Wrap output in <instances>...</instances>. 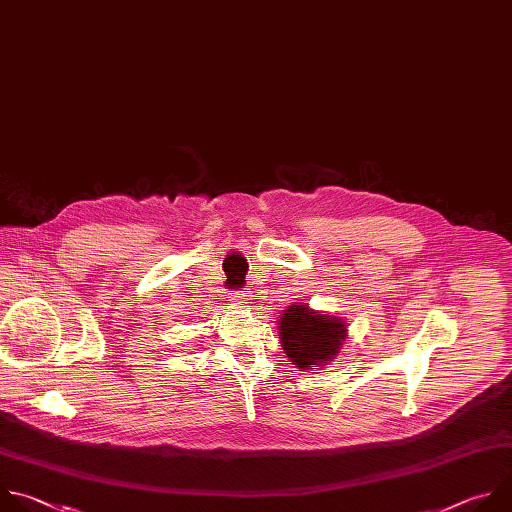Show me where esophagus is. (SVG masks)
I'll return each instance as SVG.
<instances>
[{"instance_id":"34e87169","label":"esophagus","mask_w":512,"mask_h":512,"mask_svg":"<svg viewBox=\"0 0 512 512\" xmlns=\"http://www.w3.org/2000/svg\"><path fill=\"white\" fill-rule=\"evenodd\" d=\"M250 290H234V292H230V300L234 302V304H240V306H244V304H248V300H250Z\"/></svg>"}]
</instances>
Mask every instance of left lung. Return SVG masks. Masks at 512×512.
<instances>
[{
  "mask_svg": "<svg viewBox=\"0 0 512 512\" xmlns=\"http://www.w3.org/2000/svg\"><path fill=\"white\" fill-rule=\"evenodd\" d=\"M278 321L282 349L300 371L333 361L347 339L343 319L315 313L306 302L288 306Z\"/></svg>",
  "mask_w": 512,
  "mask_h": 512,
  "instance_id": "left-lung-1",
  "label": "left lung"
}]
</instances>
